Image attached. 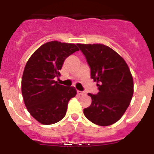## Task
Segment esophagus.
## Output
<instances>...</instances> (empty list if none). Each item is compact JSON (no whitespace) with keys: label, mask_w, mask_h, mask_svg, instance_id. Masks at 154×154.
<instances>
[{"label":"esophagus","mask_w":154,"mask_h":154,"mask_svg":"<svg viewBox=\"0 0 154 154\" xmlns=\"http://www.w3.org/2000/svg\"><path fill=\"white\" fill-rule=\"evenodd\" d=\"M77 93L79 94V95H80V96H85V92H84V91H77Z\"/></svg>","instance_id":"obj_1"}]
</instances>
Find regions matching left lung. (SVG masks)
<instances>
[{
    "mask_svg": "<svg viewBox=\"0 0 154 154\" xmlns=\"http://www.w3.org/2000/svg\"><path fill=\"white\" fill-rule=\"evenodd\" d=\"M86 58L91 78L97 82L99 92L89 93L92 103L83 109L85 117L99 126L116 123L127 109L133 94L130 70L122 57L102 44H77Z\"/></svg>",
    "mask_w": 154,
    "mask_h": 154,
    "instance_id": "obj_1",
    "label": "left lung"
}]
</instances>
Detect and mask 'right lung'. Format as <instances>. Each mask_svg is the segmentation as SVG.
<instances>
[{"label": "right lung", "mask_w": 154, "mask_h": 154, "mask_svg": "<svg viewBox=\"0 0 154 154\" xmlns=\"http://www.w3.org/2000/svg\"><path fill=\"white\" fill-rule=\"evenodd\" d=\"M79 50L75 44L52 41L42 45L28 59L23 72L21 92L27 109L39 123L54 124L65 117L76 90L54 79L60 75L65 58Z\"/></svg>", "instance_id": "add662e5"}]
</instances>
